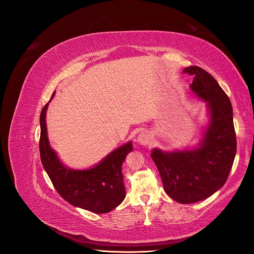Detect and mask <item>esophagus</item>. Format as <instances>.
Wrapping results in <instances>:
<instances>
[{"label":"esophagus","mask_w":254,"mask_h":254,"mask_svg":"<svg viewBox=\"0 0 254 254\" xmlns=\"http://www.w3.org/2000/svg\"><path fill=\"white\" fill-rule=\"evenodd\" d=\"M136 141H137V143H139V144H141V145H143V146H146V145L151 144V142H152V136H151V134H150L149 132L143 131V132H141L139 135H137Z\"/></svg>","instance_id":"esophagus-1"}]
</instances>
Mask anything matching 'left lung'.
I'll return each instance as SVG.
<instances>
[{"label": "left lung", "instance_id": "left-lung-1", "mask_svg": "<svg viewBox=\"0 0 254 254\" xmlns=\"http://www.w3.org/2000/svg\"><path fill=\"white\" fill-rule=\"evenodd\" d=\"M184 74L194 77L191 92L206 103L209 124L196 147L175 151L152 149L165 193L175 201L194 203L224 187L236 155V135L231 102L211 74L189 66Z\"/></svg>", "mask_w": 254, "mask_h": 254}]
</instances>
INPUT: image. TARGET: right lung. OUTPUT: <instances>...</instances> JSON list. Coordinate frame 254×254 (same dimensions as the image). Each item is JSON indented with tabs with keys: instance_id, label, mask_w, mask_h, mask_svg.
I'll use <instances>...</instances> for the list:
<instances>
[{
	"instance_id": "obj_1",
	"label": "right lung",
	"mask_w": 254,
	"mask_h": 254,
	"mask_svg": "<svg viewBox=\"0 0 254 254\" xmlns=\"http://www.w3.org/2000/svg\"><path fill=\"white\" fill-rule=\"evenodd\" d=\"M54 95L55 92L51 99ZM49 103L43 107L40 114L39 148L42 165L54 188L64 200L74 206L96 214L110 212L120 205L126 196L122 164L132 150V143L120 146L88 170H72L61 163L50 145L45 121Z\"/></svg>"
}]
</instances>
